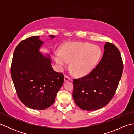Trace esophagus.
Wrapping results in <instances>:
<instances>
[{"mask_svg":"<svg viewBox=\"0 0 134 134\" xmlns=\"http://www.w3.org/2000/svg\"><path fill=\"white\" fill-rule=\"evenodd\" d=\"M71 80V78H70L69 76H68L67 75H65L64 76V81H70Z\"/></svg>","mask_w":134,"mask_h":134,"instance_id":"1","label":"esophagus"}]
</instances>
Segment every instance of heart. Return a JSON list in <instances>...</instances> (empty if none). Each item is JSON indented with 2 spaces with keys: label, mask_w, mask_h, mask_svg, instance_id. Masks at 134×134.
<instances>
[{
  "label": "heart",
  "mask_w": 134,
  "mask_h": 134,
  "mask_svg": "<svg viewBox=\"0 0 134 134\" xmlns=\"http://www.w3.org/2000/svg\"><path fill=\"white\" fill-rule=\"evenodd\" d=\"M101 51L96 46L83 42H72L65 45L61 53H57L55 61L60 66H64L71 61V67L76 75L89 74L97 65Z\"/></svg>",
  "instance_id": "obj_1"
}]
</instances>
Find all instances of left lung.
<instances>
[{
    "label": "left lung",
    "instance_id": "1",
    "mask_svg": "<svg viewBox=\"0 0 134 134\" xmlns=\"http://www.w3.org/2000/svg\"><path fill=\"white\" fill-rule=\"evenodd\" d=\"M123 63L118 48L107 42L99 63L89 74L74 79L72 97L81 109L95 110L105 107L114 96L121 78Z\"/></svg>",
    "mask_w": 134,
    "mask_h": 134
}]
</instances>
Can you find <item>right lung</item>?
<instances>
[{
  "instance_id": "1",
  "label": "right lung",
  "mask_w": 134,
  "mask_h": 134,
  "mask_svg": "<svg viewBox=\"0 0 134 134\" xmlns=\"http://www.w3.org/2000/svg\"><path fill=\"white\" fill-rule=\"evenodd\" d=\"M43 44L38 36L22 40L14 51L11 66L19 99L26 107L37 110L47 109L53 104L64 82L63 74L51 66L49 55L39 52Z\"/></svg>"
}]
</instances>
